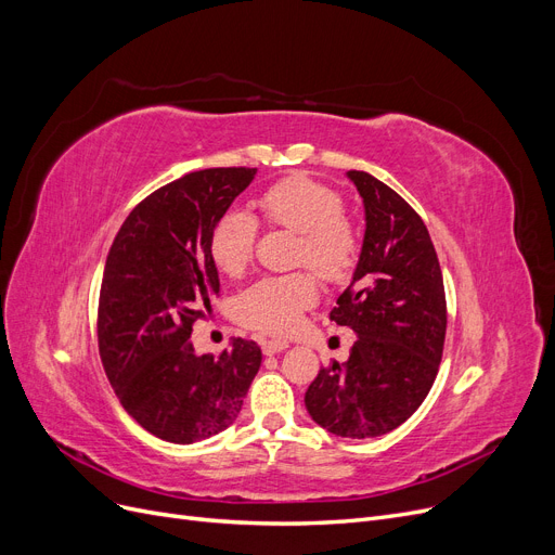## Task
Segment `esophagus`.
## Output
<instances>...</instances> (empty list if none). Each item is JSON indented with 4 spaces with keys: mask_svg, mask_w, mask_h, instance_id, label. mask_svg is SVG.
I'll list each match as a JSON object with an SVG mask.
<instances>
[{
    "mask_svg": "<svg viewBox=\"0 0 555 555\" xmlns=\"http://www.w3.org/2000/svg\"><path fill=\"white\" fill-rule=\"evenodd\" d=\"M288 348V343L282 340V338H269V340H261V350L267 357L271 354H278V352H284Z\"/></svg>",
    "mask_w": 555,
    "mask_h": 555,
    "instance_id": "1",
    "label": "esophagus"
}]
</instances>
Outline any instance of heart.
<instances>
[{"label":"heart","instance_id":"1","mask_svg":"<svg viewBox=\"0 0 555 555\" xmlns=\"http://www.w3.org/2000/svg\"><path fill=\"white\" fill-rule=\"evenodd\" d=\"M261 219L271 228L298 234L296 261L323 280L348 278L359 253L354 223L340 212V196L309 176H288L257 201ZM257 221L244 209H228L215 223L209 253L228 275H240L253 257ZM319 300V288L307 273L263 278L236 298L234 313L244 325L271 334L294 332L302 313Z\"/></svg>","mask_w":555,"mask_h":555}]
</instances>
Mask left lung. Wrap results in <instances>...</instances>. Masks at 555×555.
<instances>
[{"mask_svg":"<svg viewBox=\"0 0 555 555\" xmlns=\"http://www.w3.org/2000/svg\"><path fill=\"white\" fill-rule=\"evenodd\" d=\"M363 198L365 232L350 286L330 321L357 334L346 363L321 367L305 406L340 438L398 429L425 402L442 359L447 302L427 225L388 184L348 171Z\"/></svg>","mask_w":555,"mask_h":555,"instance_id":"left-lung-1","label":"left lung"}]
</instances>
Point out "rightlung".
Masks as SVG:
<instances>
[{
    "instance_id": "add662e5",
    "label": "right lung",
    "mask_w": 555,
    "mask_h": 555,
    "mask_svg": "<svg viewBox=\"0 0 555 555\" xmlns=\"http://www.w3.org/2000/svg\"><path fill=\"white\" fill-rule=\"evenodd\" d=\"M257 169H203L146 196L119 228L99 296V354L126 413L149 434L192 444L228 429L261 365L255 340L196 354L192 325L219 296L215 223Z\"/></svg>"
}]
</instances>
